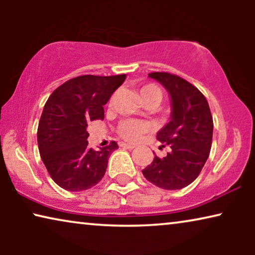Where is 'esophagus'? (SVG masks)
I'll return each mask as SVG.
<instances>
[{
    "label": "esophagus",
    "instance_id": "obj_1",
    "mask_svg": "<svg viewBox=\"0 0 255 255\" xmlns=\"http://www.w3.org/2000/svg\"><path fill=\"white\" fill-rule=\"evenodd\" d=\"M121 147L123 148H127V149H133L135 146L134 145H131V144H127V142H122V144H120Z\"/></svg>",
    "mask_w": 255,
    "mask_h": 255
}]
</instances>
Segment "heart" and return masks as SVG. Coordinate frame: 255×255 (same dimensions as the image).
I'll use <instances>...</instances> for the list:
<instances>
[{
	"label": "heart",
	"mask_w": 255,
	"mask_h": 255,
	"mask_svg": "<svg viewBox=\"0 0 255 255\" xmlns=\"http://www.w3.org/2000/svg\"><path fill=\"white\" fill-rule=\"evenodd\" d=\"M139 94H140L142 102L151 100L154 101L155 103H158L161 100V92H160L158 87L155 85H152V83L142 86L140 90H139ZM148 130L149 125L146 122L138 120H125L121 122V124L118 125L117 132L125 140L135 142L140 140L142 135L147 133Z\"/></svg>",
	"instance_id": "1"
}]
</instances>
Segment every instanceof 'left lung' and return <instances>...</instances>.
<instances>
[{
  "instance_id": "obj_1",
  "label": "left lung",
  "mask_w": 255,
  "mask_h": 255,
  "mask_svg": "<svg viewBox=\"0 0 255 255\" xmlns=\"http://www.w3.org/2000/svg\"><path fill=\"white\" fill-rule=\"evenodd\" d=\"M148 78L169 94L170 120L156 133V139L170 149L163 158L154 155L142 174L162 189H182L200 175L210 154L214 132L210 108L203 94L180 76L155 72Z\"/></svg>"
}]
</instances>
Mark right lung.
I'll return each mask as SVG.
<instances>
[{"instance_id": "1", "label": "right lung", "mask_w": 255, "mask_h": 255, "mask_svg": "<svg viewBox=\"0 0 255 255\" xmlns=\"http://www.w3.org/2000/svg\"><path fill=\"white\" fill-rule=\"evenodd\" d=\"M127 74L82 75L58 87L45 103L37 131L38 148L52 180L68 191L92 188L106 174L117 142L88 147L87 123L103 120V106L125 81Z\"/></svg>"}]
</instances>
